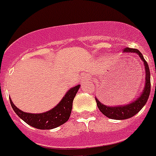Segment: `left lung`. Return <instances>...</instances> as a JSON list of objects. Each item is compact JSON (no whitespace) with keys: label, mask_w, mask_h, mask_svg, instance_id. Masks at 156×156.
<instances>
[{"label":"left lung","mask_w":156,"mask_h":156,"mask_svg":"<svg viewBox=\"0 0 156 156\" xmlns=\"http://www.w3.org/2000/svg\"><path fill=\"white\" fill-rule=\"evenodd\" d=\"M122 51L124 53H135V54H139L140 58L144 62L145 71H146V84H145L144 92L140 95V97H139V98L135 100V102H131V103L126 105V106H122V107H107V106L102 104L96 98L95 100L96 102H97V106H98L100 111L103 115H106L107 117L112 119L117 120L130 119V118L133 117L135 115H136L144 107V105L147 103V101L149 98L151 92L150 69H149L147 62L144 59L141 52H140V50H138L137 49H132V48L128 47L124 48Z\"/></svg>","instance_id":"8db88e82"}]
</instances>
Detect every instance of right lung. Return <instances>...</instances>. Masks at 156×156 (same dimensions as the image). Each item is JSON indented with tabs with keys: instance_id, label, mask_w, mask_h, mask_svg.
Here are the masks:
<instances>
[{
	"instance_id": "add662e5",
	"label": "right lung",
	"mask_w": 156,
	"mask_h": 156,
	"mask_svg": "<svg viewBox=\"0 0 156 156\" xmlns=\"http://www.w3.org/2000/svg\"><path fill=\"white\" fill-rule=\"evenodd\" d=\"M79 85L69 90L65 97L62 99L58 106L50 111L41 114L25 113L19 110L9 98L10 104L15 113L30 126L41 130H49L56 128L65 123L69 119L71 113L73 100L79 89Z\"/></svg>"
}]
</instances>
